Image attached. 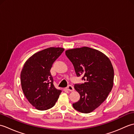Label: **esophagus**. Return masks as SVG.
Returning <instances> with one entry per match:
<instances>
[{
  "instance_id": "34e87169",
  "label": "esophagus",
  "mask_w": 134,
  "mask_h": 134,
  "mask_svg": "<svg viewBox=\"0 0 134 134\" xmlns=\"http://www.w3.org/2000/svg\"><path fill=\"white\" fill-rule=\"evenodd\" d=\"M66 89L67 90L70 91V92H73V91L74 90V87L71 86V85H69V86L67 87Z\"/></svg>"
}]
</instances>
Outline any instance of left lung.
<instances>
[{"mask_svg": "<svg viewBox=\"0 0 134 134\" xmlns=\"http://www.w3.org/2000/svg\"><path fill=\"white\" fill-rule=\"evenodd\" d=\"M71 62L76 76H82L84 83L75 84L80 95L74 103L75 109L81 113L93 112L103 102L112 90L114 70L108 57L100 51L84 47L65 51Z\"/></svg>", "mask_w": 134, "mask_h": 134, "instance_id": "1", "label": "left lung"}]
</instances>
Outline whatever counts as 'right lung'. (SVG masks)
Instances as JSON below:
<instances>
[{
	"label": "right lung",
	"instance_id": "right-lung-1",
	"mask_svg": "<svg viewBox=\"0 0 134 134\" xmlns=\"http://www.w3.org/2000/svg\"><path fill=\"white\" fill-rule=\"evenodd\" d=\"M64 50L50 47L34 54L25 63L21 72L22 91L28 101L37 109L52 108L62 90L56 89L50 70Z\"/></svg>",
	"mask_w": 134,
	"mask_h": 134
}]
</instances>
